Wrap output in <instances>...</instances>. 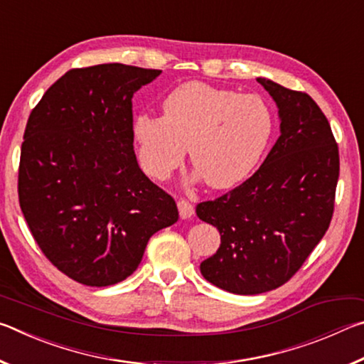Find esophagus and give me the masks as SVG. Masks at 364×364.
<instances>
[{
	"label": "esophagus",
	"mask_w": 364,
	"mask_h": 364,
	"mask_svg": "<svg viewBox=\"0 0 364 364\" xmlns=\"http://www.w3.org/2000/svg\"><path fill=\"white\" fill-rule=\"evenodd\" d=\"M176 205H178V212H180L181 218H191L194 215V205L191 204V202L180 199L176 202Z\"/></svg>",
	"instance_id": "obj_1"
}]
</instances>
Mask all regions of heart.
I'll list each match as a JSON object with an SVG mask.
<instances>
[{
	"instance_id": "obj_1",
	"label": "heart",
	"mask_w": 364,
	"mask_h": 364,
	"mask_svg": "<svg viewBox=\"0 0 364 364\" xmlns=\"http://www.w3.org/2000/svg\"><path fill=\"white\" fill-rule=\"evenodd\" d=\"M164 117L143 114L133 122L141 167L167 180L186 147L191 164L212 188H230L249 175L271 136V115L262 100L189 82L165 97Z\"/></svg>"
}]
</instances>
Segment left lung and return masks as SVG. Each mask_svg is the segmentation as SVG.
Wrapping results in <instances>:
<instances>
[{"mask_svg": "<svg viewBox=\"0 0 364 364\" xmlns=\"http://www.w3.org/2000/svg\"><path fill=\"white\" fill-rule=\"evenodd\" d=\"M257 82L278 104L281 136L254 175L196 207L221 239L200 263L202 276L241 295L273 291L301 268L331 225L341 165L329 122L310 95Z\"/></svg>", "mask_w": 364, "mask_h": 364, "instance_id": "left-lung-1", "label": "left lung"}]
</instances>
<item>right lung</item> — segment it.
Here are the masks:
<instances>
[{
  "mask_svg": "<svg viewBox=\"0 0 364 364\" xmlns=\"http://www.w3.org/2000/svg\"><path fill=\"white\" fill-rule=\"evenodd\" d=\"M162 70L100 64L64 73L30 112L21 147V210L43 254L80 284L128 278L175 199L133 151V95Z\"/></svg>",
  "mask_w": 364,
  "mask_h": 364,
  "instance_id": "1",
  "label": "right lung"
}]
</instances>
